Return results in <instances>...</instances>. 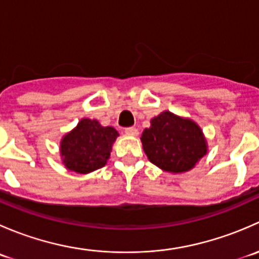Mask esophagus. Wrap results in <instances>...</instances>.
<instances>
[{"mask_svg":"<svg viewBox=\"0 0 259 259\" xmlns=\"http://www.w3.org/2000/svg\"><path fill=\"white\" fill-rule=\"evenodd\" d=\"M125 133H126V135H130V137H137L139 134V130L137 127H127V129H125Z\"/></svg>","mask_w":259,"mask_h":259,"instance_id":"obj_1","label":"esophagus"}]
</instances>
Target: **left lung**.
<instances>
[{"instance_id": "1", "label": "left lung", "mask_w": 259, "mask_h": 259, "mask_svg": "<svg viewBox=\"0 0 259 259\" xmlns=\"http://www.w3.org/2000/svg\"><path fill=\"white\" fill-rule=\"evenodd\" d=\"M140 140L149 160L173 174L192 170L208 153L207 139L199 125L168 110L150 120Z\"/></svg>"}]
</instances>
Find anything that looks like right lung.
Returning <instances> with one entry per match:
<instances>
[{
    "instance_id": "1",
    "label": "right lung",
    "mask_w": 259,
    "mask_h": 259,
    "mask_svg": "<svg viewBox=\"0 0 259 259\" xmlns=\"http://www.w3.org/2000/svg\"><path fill=\"white\" fill-rule=\"evenodd\" d=\"M119 133L103 126L98 120L82 117L60 142V156L65 168L77 174H89L103 168L110 158Z\"/></svg>"
}]
</instances>
